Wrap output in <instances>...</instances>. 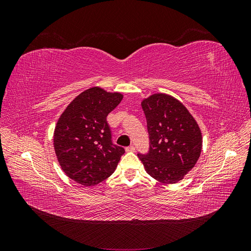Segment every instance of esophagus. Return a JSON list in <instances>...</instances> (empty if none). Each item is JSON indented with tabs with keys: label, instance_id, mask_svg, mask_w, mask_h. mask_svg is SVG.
Segmentation results:
<instances>
[{
	"label": "esophagus",
	"instance_id": "1",
	"mask_svg": "<svg viewBox=\"0 0 251 251\" xmlns=\"http://www.w3.org/2000/svg\"><path fill=\"white\" fill-rule=\"evenodd\" d=\"M126 151H135V147H134V146L127 147V148H126Z\"/></svg>",
	"mask_w": 251,
	"mask_h": 251
}]
</instances>
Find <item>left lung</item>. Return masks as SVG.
I'll list each match as a JSON object with an SVG mask.
<instances>
[{"instance_id": "obj_1", "label": "left lung", "mask_w": 251, "mask_h": 251, "mask_svg": "<svg viewBox=\"0 0 251 251\" xmlns=\"http://www.w3.org/2000/svg\"><path fill=\"white\" fill-rule=\"evenodd\" d=\"M150 150L138 154L151 177L165 184L177 183L198 161L202 134L192 114L176 98L157 93L143 100Z\"/></svg>"}]
</instances>
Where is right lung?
<instances>
[{"label": "right lung", "instance_id": "add662e5", "mask_svg": "<svg viewBox=\"0 0 251 251\" xmlns=\"http://www.w3.org/2000/svg\"><path fill=\"white\" fill-rule=\"evenodd\" d=\"M124 95L100 87L83 91L60 115L53 144L60 168L70 179L92 186L110 177L125 154L112 142L107 121Z\"/></svg>", "mask_w": 251, "mask_h": 251}]
</instances>
